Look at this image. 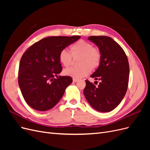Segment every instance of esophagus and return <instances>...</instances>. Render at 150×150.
<instances>
[{"instance_id": "1", "label": "esophagus", "mask_w": 150, "mask_h": 150, "mask_svg": "<svg viewBox=\"0 0 150 150\" xmlns=\"http://www.w3.org/2000/svg\"><path fill=\"white\" fill-rule=\"evenodd\" d=\"M72 81H73V82H74V83H76V82H78V79H76V78H73V79H72Z\"/></svg>"}]
</instances>
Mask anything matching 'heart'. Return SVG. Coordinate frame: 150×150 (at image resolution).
Instances as JSON below:
<instances>
[{
	"label": "heart",
	"mask_w": 150,
	"mask_h": 150,
	"mask_svg": "<svg viewBox=\"0 0 150 150\" xmlns=\"http://www.w3.org/2000/svg\"><path fill=\"white\" fill-rule=\"evenodd\" d=\"M72 57L75 59L79 58L77 62L79 66L65 69L64 74L79 79L88 76L91 69H94L99 66L101 52L98 49L94 47L91 43L84 40H79L71 46V54L64 49H62L59 54V61L66 67L72 64L73 61Z\"/></svg>",
	"instance_id": "heart-1"
}]
</instances>
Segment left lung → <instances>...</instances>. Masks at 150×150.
Wrapping results in <instances>:
<instances>
[{"label":"left lung","instance_id":"8db88e82","mask_svg":"<svg viewBox=\"0 0 150 150\" xmlns=\"http://www.w3.org/2000/svg\"><path fill=\"white\" fill-rule=\"evenodd\" d=\"M88 39L96 45L101 52L100 64L91 76L100 83L96 87L86 80L83 93L94 110L110 112L119 105L126 93L129 74L128 58L124 50L110 37L90 36Z\"/></svg>","mask_w":150,"mask_h":150}]
</instances>
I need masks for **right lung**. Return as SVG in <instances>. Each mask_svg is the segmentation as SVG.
Listing matches in <instances>:
<instances>
[{"mask_svg":"<svg viewBox=\"0 0 150 150\" xmlns=\"http://www.w3.org/2000/svg\"><path fill=\"white\" fill-rule=\"evenodd\" d=\"M80 38L74 35L44 38L32 45L22 55L18 81L22 96L31 108L47 111L60 101L72 79L57 76L62 71L59 54Z\"/></svg>","mask_w":150,"mask_h":150,"instance_id":"add662e5","label":"right lung"}]
</instances>
